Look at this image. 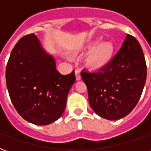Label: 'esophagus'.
I'll return each instance as SVG.
<instances>
[{
  "label": "esophagus",
  "mask_w": 151,
  "mask_h": 151,
  "mask_svg": "<svg viewBox=\"0 0 151 151\" xmlns=\"http://www.w3.org/2000/svg\"><path fill=\"white\" fill-rule=\"evenodd\" d=\"M75 76H76V79L77 80L81 79V75H80V73L78 69H76L75 70Z\"/></svg>",
  "instance_id": "obj_1"
}]
</instances>
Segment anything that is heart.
<instances>
[{"mask_svg":"<svg viewBox=\"0 0 151 151\" xmlns=\"http://www.w3.org/2000/svg\"><path fill=\"white\" fill-rule=\"evenodd\" d=\"M101 39H97L91 42L83 49L84 51H91L87 58L89 67L94 69L103 68L110 61L113 54V45L110 42L101 43Z\"/></svg>","mask_w":151,"mask_h":151,"instance_id":"obj_1","label":"heart"}]
</instances>
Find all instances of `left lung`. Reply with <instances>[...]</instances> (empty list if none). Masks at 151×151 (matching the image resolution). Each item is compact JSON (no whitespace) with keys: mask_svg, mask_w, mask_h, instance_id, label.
<instances>
[{"mask_svg":"<svg viewBox=\"0 0 151 151\" xmlns=\"http://www.w3.org/2000/svg\"><path fill=\"white\" fill-rule=\"evenodd\" d=\"M89 104L98 116L119 120L132 111L140 100L146 80V63L135 37L127 35L122 46L106 65L96 72L83 70Z\"/></svg>","mask_w":151,"mask_h":151,"instance_id":"8db88e82","label":"left lung"}]
</instances>
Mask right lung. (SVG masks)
Listing matches in <instances>:
<instances>
[{
  "label": "right lung",
  "instance_id": "obj_1",
  "mask_svg": "<svg viewBox=\"0 0 151 151\" xmlns=\"http://www.w3.org/2000/svg\"><path fill=\"white\" fill-rule=\"evenodd\" d=\"M6 86L15 110L29 122L45 126L57 121L66 107L74 71L62 75L54 57L35 34L22 37L11 51L6 70Z\"/></svg>",
  "mask_w": 151,
  "mask_h": 151
}]
</instances>
